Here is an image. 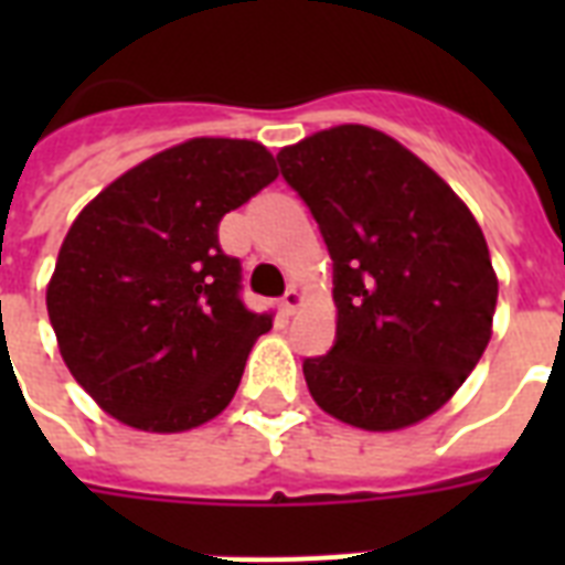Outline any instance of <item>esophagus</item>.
<instances>
[{
    "instance_id": "obj_1",
    "label": "esophagus",
    "mask_w": 565,
    "mask_h": 565,
    "mask_svg": "<svg viewBox=\"0 0 565 565\" xmlns=\"http://www.w3.org/2000/svg\"><path fill=\"white\" fill-rule=\"evenodd\" d=\"M301 301H305V296H301L299 290H287L281 299V310L287 313V317H292V313L301 308Z\"/></svg>"
}]
</instances>
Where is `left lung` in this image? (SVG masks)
Returning <instances> with one entry per match:
<instances>
[{"instance_id":"obj_1","label":"left lung","mask_w":565,"mask_h":565,"mask_svg":"<svg viewBox=\"0 0 565 565\" xmlns=\"http://www.w3.org/2000/svg\"><path fill=\"white\" fill-rule=\"evenodd\" d=\"M334 260L337 343L305 361L313 402L363 430L437 413L492 337L499 278L472 211L384 131L334 126L284 146Z\"/></svg>"}]
</instances>
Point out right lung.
I'll list each match as a JSON object with an SVG mask.
<instances>
[{"mask_svg": "<svg viewBox=\"0 0 565 565\" xmlns=\"http://www.w3.org/2000/svg\"><path fill=\"white\" fill-rule=\"evenodd\" d=\"M278 179L255 140L193 137L110 181L66 231L46 287L66 370L128 428L220 416L273 313L239 301L220 220Z\"/></svg>", "mask_w": 565, "mask_h": 565, "instance_id": "1", "label": "right lung"}]
</instances>
